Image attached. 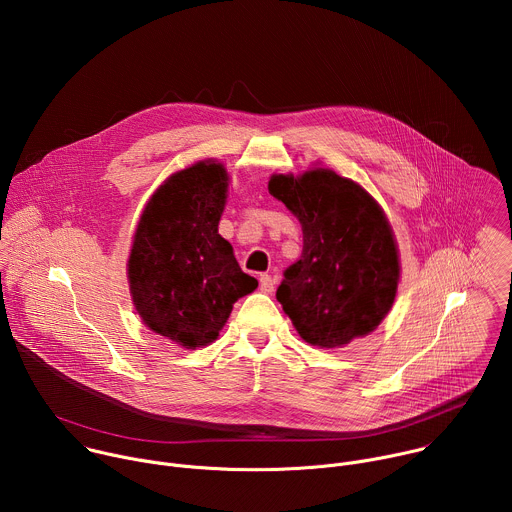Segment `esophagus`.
Returning a JSON list of instances; mask_svg holds the SVG:
<instances>
[{"mask_svg": "<svg viewBox=\"0 0 512 512\" xmlns=\"http://www.w3.org/2000/svg\"><path fill=\"white\" fill-rule=\"evenodd\" d=\"M261 283H259V287H261V291H265V294H271L273 291V285H275V279L271 277V275H261V279H259Z\"/></svg>", "mask_w": 512, "mask_h": 512, "instance_id": "esophagus-1", "label": "esophagus"}]
</instances>
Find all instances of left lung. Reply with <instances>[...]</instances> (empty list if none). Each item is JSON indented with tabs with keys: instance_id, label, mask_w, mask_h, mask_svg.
Masks as SVG:
<instances>
[{
	"instance_id": "1",
	"label": "left lung",
	"mask_w": 512,
	"mask_h": 512,
	"mask_svg": "<svg viewBox=\"0 0 512 512\" xmlns=\"http://www.w3.org/2000/svg\"><path fill=\"white\" fill-rule=\"evenodd\" d=\"M269 194L298 216L300 261L283 271L275 298L312 346L340 348L373 332L399 283V251L377 200L326 168L275 174Z\"/></svg>"
}]
</instances>
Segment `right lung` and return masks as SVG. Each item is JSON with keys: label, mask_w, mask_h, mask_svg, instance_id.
<instances>
[{"label": "right lung", "mask_w": 512, "mask_h": 512, "mask_svg": "<svg viewBox=\"0 0 512 512\" xmlns=\"http://www.w3.org/2000/svg\"><path fill=\"white\" fill-rule=\"evenodd\" d=\"M227 190L229 174L212 160L172 174L145 204L127 261L143 324L192 350L216 340L233 304L257 287L218 235Z\"/></svg>", "instance_id": "1"}]
</instances>
